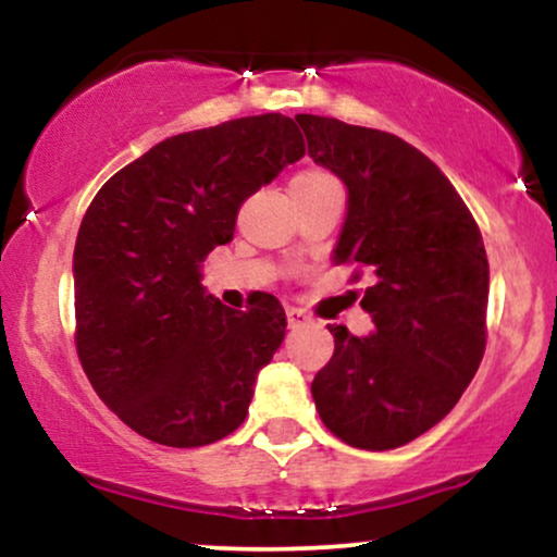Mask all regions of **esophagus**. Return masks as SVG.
<instances>
[{
	"label": "esophagus",
	"mask_w": 557,
	"mask_h": 557,
	"mask_svg": "<svg viewBox=\"0 0 557 557\" xmlns=\"http://www.w3.org/2000/svg\"><path fill=\"white\" fill-rule=\"evenodd\" d=\"M285 314H287V324H290V327H304V324L309 322L306 311L304 309H296V306H287Z\"/></svg>",
	"instance_id": "esophagus-1"
}]
</instances>
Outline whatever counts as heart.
I'll use <instances>...</instances> for the list:
<instances>
[{
    "instance_id": "1",
    "label": "heart",
    "mask_w": 557,
    "mask_h": 557,
    "mask_svg": "<svg viewBox=\"0 0 557 557\" xmlns=\"http://www.w3.org/2000/svg\"><path fill=\"white\" fill-rule=\"evenodd\" d=\"M309 175H324V172H304V175H298V177H309Z\"/></svg>"
}]
</instances>
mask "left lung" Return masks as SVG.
I'll use <instances>...</instances> for the list:
<instances>
[{
	"label": "left lung",
	"mask_w": 557,
	"mask_h": 557,
	"mask_svg": "<svg viewBox=\"0 0 557 557\" xmlns=\"http://www.w3.org/2000/svg\"><path fill=\"white\" fill-rule=\"evenodd\" d=\"M309 157L348 188L332 261L372 270L374 332L332 324L335 354L311 382L324 426L393 450L453 411L484 356L490 264L474 216L430 157L393 133L298 114Z\"/></svg>",
	"instance_id": "1"
}]
</instances>
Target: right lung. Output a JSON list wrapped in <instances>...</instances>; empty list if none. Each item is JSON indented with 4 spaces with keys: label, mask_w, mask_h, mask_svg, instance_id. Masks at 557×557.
Instances as JSON below:
<instances>
[{
    "label": "right lung",
    "mask_w": 557,
    "mask_h": 557,
    "mask_svg": "<svg viewBox=\"0 0 557 557\" xmlns=\"http://www.w3.org/2000/svg\"><path fill=\"white\" fill-rule=\"evenodd\" d=\"M306 154L296 123L259 114L164 138L101 185L73 253L75 345L99 398L151 443L201 447L243 424L285 337L280 300L235 311L201 267L240 203Z\"/></svg>",
    "instance_id": "1"
}]
</instances>
